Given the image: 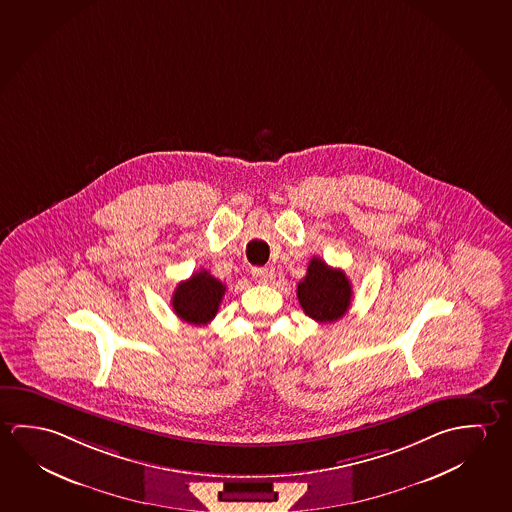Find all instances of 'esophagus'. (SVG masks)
<instances>
[{"instance_id": "1", "label": "esophagus", "mask_w": 512, "mask_h": 512, "mask_svg": "<svg viewBox=\"0 0 512 512\" xmlns=\"http://www.w3.org/2000/svg\"><path fill=\"white\" fill-rule=\"evenodd\" d=\"M252 277L255 278L257 284H268L269 280L273 278V273L268 268H253Z\"/></svg>"}]
</instances>
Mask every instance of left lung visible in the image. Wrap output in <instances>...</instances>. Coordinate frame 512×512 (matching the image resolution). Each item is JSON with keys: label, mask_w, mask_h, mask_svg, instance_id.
I'll return each instance as SVG.
<instances>
[{"label": "left lung", "mask_w": 512, "mask_h": 512, "mask_svg": "<svg viewBox=\"0 0 512 512\" xmlns=\"http://www.w3.org/2000/svg\"><path fill=\"white\" fill-rule=\"evenodd\" d=\"M296 296L309 318L318 323H332L343 318L350 309L352 284L344 271L330 268L325 260L312 257Z\"/></svg>", "instance_id": "8db88e82"}]
</instances>
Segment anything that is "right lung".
Here are the masks:
<instances>
[{
  "instance_id": "right-lung-1",
  "label": "right lung",
  "mask_w": 512,
  "mask_h": 512,
  "mask_svg": "<svg viewBox=\"0 0 512 512\" xmlns=\"http://www.w3.org/2000/svg\"><path fill=\"white\" fill-rule=\"evenodd\" d=\"M227 287L209 271H198L193 277L176 285L171 305L176 316L191 325H207L218 314L219 303Z\"/></svg>"
}]
</instances>
